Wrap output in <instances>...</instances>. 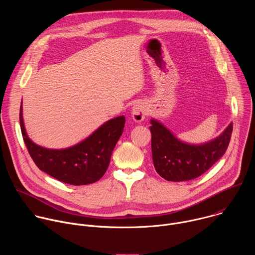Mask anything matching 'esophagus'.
Segmentation results:
<instances>
[{
  "mask_svg": "<svg viewBox=\"0 0 255 255\" xmlns=\"http://www.w3.org/2000/svg\"><path fill=\"white\" fill-rule=\"evenodd\" d=\"M131 114H132V118L135 122H142L144 120L145 116L147 115L146 107H145V105L142 103L136 104L132 108Z\"/></svg>",
  "mask_w": 255,
  "mask_h": 255,
  "instance_id": "esophagus-1",
  "label": "esophagus"
}]
</instances>
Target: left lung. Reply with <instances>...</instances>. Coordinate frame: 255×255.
Wrapping results in <instances>:
<instances>
[{"label":"left lung","mask_w":255,"mask_h":255,"mask_svg":"<svg viewBox=\"0 0 255 255\" xmlns=\"http://www.w3.org/2000/svg\"><path fill=\"white\" fill-rule=\"evenodd\" d=\"M151 150L156 172L166 180L194 179L219 160L229 145L232 123L224 132L207 143L194 145L178 140L160 122L150 121Z\"/></svg>","instance_id":"left-lung-1"}]
</instances>
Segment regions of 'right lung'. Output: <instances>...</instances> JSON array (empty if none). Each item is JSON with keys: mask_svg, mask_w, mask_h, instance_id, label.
<instances>
[{"mask_svg": "<svg viewBox=\"0 0 255 255\" xmlns=\"http://www.w3.org/2000/svg\"><path fill=\"white\" fill-rule=\"evenodd\" d=\"M20 126L28 152L40 170L62 183L83 186L95 183L105 174L115 145L123 133L125 117L119 116L107 121L88 138L64 149L38 146L28 137L24 127L22 105Z\"/></svg>", "mask_w": 255, "mask_h": 255, "instance_id": "obj_1", "label": "right lung"}]
</instances>
